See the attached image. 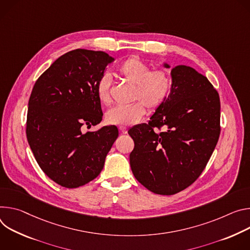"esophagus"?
<instances>
[{"mask_svg":"<svg viewBox=\"0 0 250 250\" xmlns=\"http://www.w3.org/2000/svg\"><path fill=\"white\" fill-rule=\"evenodd\" d=\"M119 132L121 134H126L127 133V128L126 127H123V126H120L119 127Z\"/></svg>","mask_w":250,"mask_h":250,"instance_id":"esophagus-1","label":"esophagus"}]
</instances>
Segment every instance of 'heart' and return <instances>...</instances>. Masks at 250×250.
Here are the masks:
<instances>
[{
	"mask_svg": "<svg viewBox=\"0 0 250 250\" xmlns=\"http://www.w3.org/2000/svg\"><path fill=\"white\" fill-rule=\"evenodd\" d=\"M150 66L140 59L131 57L118 67L119 75L134 85L133 99L140 100L129 106H115L105 114V120L112 125H133L139 122L146 113L145 105L156 110L168 98L172 88L170 74L162 69L149 71ZM111 81L108 75L99 78L96 84L98 100L105 105L110 104Z\"/></svg>",
	"mask_w": 250,
	"mask_h": 250,
	"instance_id": "obj_1",
	"label": "heart"
}]
</instances>
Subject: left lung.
Segmentation results:
<instances>
[{"instance_id": "8db88e82", "label": "left lung", "mask_w": 250, "mask_h": 250, "mask_svg": "<svg viewBox=\"0 0 250 250\" xmlns=\"http://www.w3.org/2000/svg\"><path fill=\"white\" fill-rule=\"evenodd\" d=\"M171 78V92L149 124L128 131L135 144L130 153L134 177L165 196L185 189L200 177L220 132L219 96L208 79L187 65L173 67ZM155 126L164 131L156 132Z\"/></svg>"}]
</instances>
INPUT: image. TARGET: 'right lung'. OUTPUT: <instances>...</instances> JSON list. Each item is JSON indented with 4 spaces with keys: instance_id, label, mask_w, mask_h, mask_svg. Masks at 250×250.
I'll use <instances>...</instances> for the list:
<instances>
[{
    "instance_id": "right-lung-1",
    "label": "right lung",
    "mask_w": 250,
    "mask_h": 250,
    "mask_svg": "<svg viewBox=\"0 0 250 250\" xmlns=\"http://www.w3.org/2000/svg\"><path fill=\"white\" fill-rule=\"evenodd\" d=\"M114 59L103 51L74 49L62 55L36 81L27 109L26 138L43 173L74 188L95 179L118 137L116 126L82 133L103 113L96 84Z\"/></svg>"
}]
</instances>
